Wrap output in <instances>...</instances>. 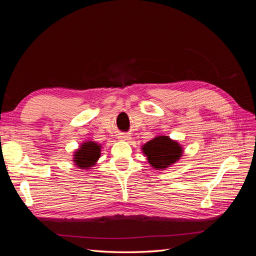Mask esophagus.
<instances>
[{
    "label": "esophagus",
    "instance_id": "1",
    "mask_svg": "<svg viewBox=\"0 0 256 256\" xmlns=\"http://www.w3.org/2000/svg\"><path fill=\"white\" fill-rule=\"evenodd\" d=\"M120 138H122V140H129V138H130V136H129L128 134H120Z\"/></svg>",
    "mask_w": 256,
    "mask_h": 256
}]
</instances>
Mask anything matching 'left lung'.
I'll return each mask as SVG.
<instances>
[{"label": "left lung", "instance_id": "obj_1", "mask_svg": "<svg viewBox=\"0 0 256 256\" xmlns=\"http://www.w3.org/2000/svg\"><path fill=\"white\" fill-rule=\"evenodd\" d=\"M143 152L152 166L154 168H166L180 159L182 147L166 136L154 138L143 146Z\"/></svg>", "mask_w": 256, "mask_h": 256}]
</instances>
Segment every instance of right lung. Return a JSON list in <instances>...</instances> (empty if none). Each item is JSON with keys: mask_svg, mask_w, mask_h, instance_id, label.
Returning a JSON list of instances; mask_svg holds the SVG:
<instances>
[{"mask_svg": "<svg viewBox=\"0 0 256 256\" xmlns=\"http://www.w3.org/2000/svg\"><path fill=\"white\" fill-rule=\"evenodd\" d=\"M100 157V146L95 142L84 143L74 154V164L80 168H88Z\"/></svg>", "mask_w": 256, "mask_h": 256, "instance_id": "obj_1", "label": "right lung"}]
</instances>
